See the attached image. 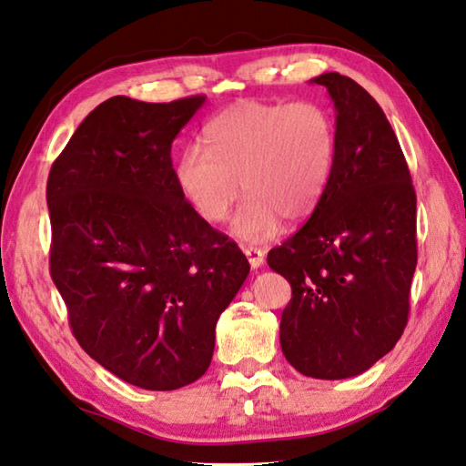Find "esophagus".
<instances>
[{
	"label": "esophagus",
	"mask_w": 466,
	"mask_h": 466,
	"mask_svg": "<svg viewBox=\"0 0 466 466\" xmlns=\"http://www.w3.org/2000/svg\"><path fill=\"white\" fill-rule=\"evenodd\" d=\"M244 255H247L248 265L252 268H258V267H262V262H265V252H262L260 248L247 247V248H244Z\"/></svg>",
	"instance_id": "esophagus-1"
}]
</instances>
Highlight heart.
I'll use <instances>...</instances> for the list:
<instances>
[{"label":"heart","instance_id":"1","mask_svg":"<svg viewBox=\"0 0 466 466\" xmlns=\"http://www.w3.org/2000/svg\"><path fill=\"white\" fill-rule=\"evenodd\" d=\"M205 147H187L175 165L183 198L208 224L224 222L242 191L232 222L244 242H265L283 218H308L324 198L336 157L328 109L314 101H236L204 130Z\"/></svg>","mask_w":466,"mask_h":466}]
</instances>
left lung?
<instances>
[{"label":"left lung","instance_id":"left-lung-1","mask_svg":"<svg viewBox=\"0 0 466 466\" xmlns=\"http://www.w3.org/2000/svg\"><path fill=\"white\" fill-rule=\"evenodd\" d=\"M336 112L324 198L268 267L291 283L279 340L301 375L349 379L393 349L408 324L416 273V191L391 124L357 81L311 79Z\"/></svg>","mask_w":466,"mask_h":466}]
</instances>
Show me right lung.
Returning a JSON list of instances; mask_svg holds the SVG:
<instances>
[{
    "instance_id": "add662e5",
    "label": "right lung",
    "mask_w": 466,
    "mask_h": 466,
    "mask_svg": "<svg viewBox=\"0 0 466 466\" xmlns=\"http://www.w3.org/2000/svg\"><path fill=\"white\" fill-rule=\"evenodd\" d=\"M204 104L109 97L48 175L50 275L73 334L109 373L150 391L206 373L218 318L250 273L175 181L173 140Z\"/></svg>"
}]
</instances>
